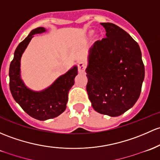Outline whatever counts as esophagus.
<instances>
[{"label": "esophagus", "mask_w": 160, "mask_h": 160, "mask_svg": "<svg viewBox=\"0 0 160 160\" xmlns=\"http://www.w3.org/2000/svg\"><path fill=\"white\" fill-rule=\"evenodd\" d=\"M78 71L80 73H83L86 69V63L84 61H80L78 63Z\"/></svg>", "instance_id": "obj_1"}]
</instances>
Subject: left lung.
Wrapping results in <instances>:
<instances>
[{"label":"left lung","instance_id":"left-lung-1","mask_svg":"<svg viewBox=\"0 0 160 160\" xmlns=\"http://www.w3.org/2000/svg\"><path fill=\"white\" fill-rule=\"evenodd\" d=\"M100 24L106 38L89 50L87 91L97 112L118 117L139 99L145 68L139 46L128 33L114 23Z\"/></svg>","mask_w":160,"mask_h":160}]
</instances>
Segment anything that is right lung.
<instances>
[{
    "mask_svg": "<svg viewBox=\"0 0 160 160\" xmlns=\"http://www.w3.org/2000/svg\"><path fill=\"white\" fill-rule=\"evenodd\" d=\"M44 28H38L16 48L9 69L10 90L14 100L27 113L38 120L54 118L64 112L68 101V93L74 84L77 67L73 66L64 74L60 76L51 85L40 91L28 88L21 77V59L33 35L46 32Z\"/></svg>",
    "mask_w": 160,
    "mask_h": 160,
    "instance_id": "1",
    "label": "right lung"
}]
</instances>
